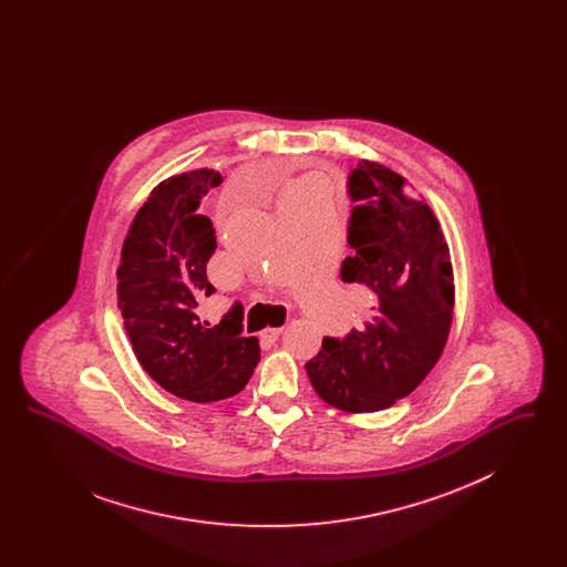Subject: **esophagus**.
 <instances>
[{"label": "esophagus", "instance_id": "obj_1", "mask_svg": "<svg viewBox=\"0 0 567 567\" xmlns=\"http://www.w3.org/2000/svg\"><path fill=\"white\" fill-rule=\"evenodd\" d=\"M280 333H282V327H268V329H264V331H261V340H266V342H276V340L280 338Z\"/></svg>", "mask_w": 567, "mask_h": 567}]
</instances>
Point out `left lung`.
Listing matches in <instances>:
<instances>
[{
    "label": "left lung",
    "mask_w": 567,
    "mask_h": 567,
    "mask_svg": "<svg viewBox=\"0 0 567 567\" xmlns=\"http://www.w3.org/2000/svg\"><path fill=\"white\" fill-rule=\"evenodd\" d=\"M384 163L363 159L349 178V244L342 282L359 285L374 306L344 340L324 338L306 363L317 395L361 414L410 395L442 357L455 310V274L440 220L425 197Z\"/></svg>",
    "instance_id": "1"
}]
</instances>
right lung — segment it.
I'll return each instance as SVG.
<instances>
[{"instance_id":"add662e5","label":"right lung","mask_w":567,"mask_h":567,"mask_svg":"<svg viewBox=\"0 0 567 567\" xmlns=\"http://www.w3.org/2000/svg\"><path fill=\"white\" fill-rule=\"evenodd\" d=\"M220 183L210 167L162 181L135 213L116 268L135 359L165 391L195 404L238 395L261 359L259 340L240 336V306L215 327L197 317L199 301L216 291L206 276L215 229L197 210Z\"/></svg>"}]
</instances>
